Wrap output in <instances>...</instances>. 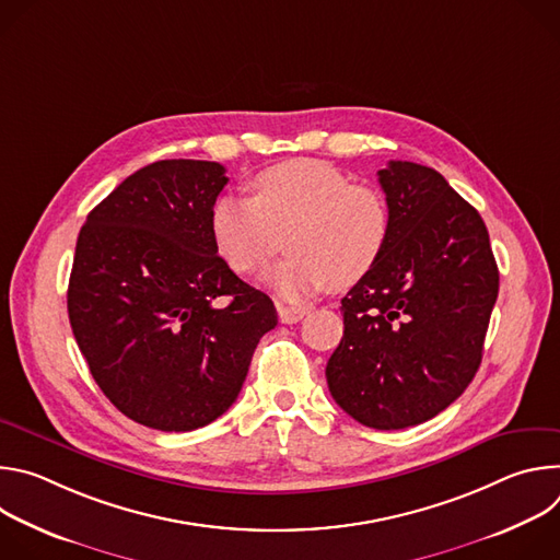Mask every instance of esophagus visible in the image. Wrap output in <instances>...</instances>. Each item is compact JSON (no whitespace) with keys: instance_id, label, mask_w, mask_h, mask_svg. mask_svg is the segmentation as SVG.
<instances>
[{"instance_id":"1","label":"esophagus","mask_w":560,"mask_h":560,"mask_svg":"<svg viewBox=\"0 0 560 560\" xmlns=\"http://www.w3.org/2000/svg\"><path fill=\"white\" fill-rule=\"evenodd\" d=\"M277 312L281 324H296L303 318V314L307 312V307H294V305H285V303H277Z\"/></svg>"}]
</instances>
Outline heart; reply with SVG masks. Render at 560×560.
Wrapping results in <instances>:
<instances>
[{
	"mask_svg": "<svg viewBox=\"0 0 560 560\" xmlns=\"http://www.w3.org/2000/svg\"><path fill=\"white\" fill-rule=\"evenodd\" d=\"M255 197H219L210 208V236L219 257L238 275L264 272L285 246L290 255L268 277L285 299L348 290L381 261L389 238V206L381 190L352 184L316 159L261 171Z\"/></svg>",
	"mask_w": 560,
	"mask_h": 560,
	"instance_id": "obj_1",
	"label": "heart"
}]
</instances>
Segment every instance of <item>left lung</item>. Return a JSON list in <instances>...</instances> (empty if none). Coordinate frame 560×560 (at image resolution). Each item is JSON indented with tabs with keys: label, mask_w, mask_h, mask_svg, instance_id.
I'll return each instance as SVG.
<instances>
[{
	"label": "left lung",
	"mask_w": 560,
	"mask_h": 560,
	"mask_svg": "<svg viewBox=\"0 0 560 560\" xmlns=\"http://www.w3.org/2000/svg\"><path fill=\"white\" fill-rule=\"evenodd\" d=\"M389 238L341 301L343 339L326 378L335 401L374 430L419 425L465 392L483 359L499 268L488 228L441 173L378 171Z\"/></svg>",
	"instance_id": "left-lung-1"
}]
</instances>
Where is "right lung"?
Masks as SVG:
<instances>
[{
    "label": "right lung",
    "mask_w": 560,
    "mask_h": 560,
    "mask_svg": "<svg viewBox=\"0 0 560 560\" xmlns=\"http://www.w3.org/2000/svg\"><path fill=\"white\" fill-rule=\"evenodd\" d=\"M225 168L164 159L124 179L79 232L68 318L93 378L128 419L190 432L219 419L277 326L210 236Z\"/></svg>",
    "instance_id": "1"
}]
</instances>
